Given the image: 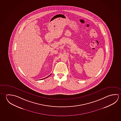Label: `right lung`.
<instances>
[{
  "mask_svg": "<svg viewBox=\"0 0 121 121\" xmlns=\"http://www.w3.org/2000/svg\"><path fill=\"white\" fill-rule=\"evenodd\" d=\"M50 75H49V76H48V77H46V78H47V77H48V76H50ZM44 78H43V79H44Z\"/></svg>",
  "mask_w": 121,
  "mask_h": 121,
  "instance_id": "add662e5",
  "label": "right lung"
}]
</instances>
